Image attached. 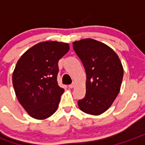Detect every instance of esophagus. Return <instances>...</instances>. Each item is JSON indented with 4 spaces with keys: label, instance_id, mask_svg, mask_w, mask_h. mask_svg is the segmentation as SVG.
I'll return each instance as SVG.
<instances>
[{
    "label": "esophagus",
    "instance_id": "esophagus-1",
    "mask_svg": "<svg viewBox=\"0 0 145 145\" xmlns=\"http://www.w3.org/2000/svg\"><path fill=\"white\" fill-rule=\"evenodd\" d=\"M74 86H75V83H74V82H73L71 84H69V85H68L69 88H74Z\"/></svg>",
    "mask_w": 145,
    "mask_h": 145
}]
</instances>
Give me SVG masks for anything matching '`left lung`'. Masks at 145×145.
Segmentation results:
<instances>
[{
	"label": "left lung",
	"instance_id": "left-lung-1",
	"mask_svg": "<svg viewBox=\"0 0 145 145\" xmlns=\"http://www.w3.org/2000/svg\"><path fill=\"white\" fill-rule=\"evenodd\" d=\"M85 69L86 94L78 101L84 113L99 115L111 107L119 94L124 70L117 54L105 44L87 38L73 42Z\"/></svg>",
	"mask_w": 145,
	"mask_h": 145
}]
</instances>
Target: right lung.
Here are the masks:
<instances>
[{
    "instance_id": "obj_1",
    "label": "right lung",
    "mask_w": 145,
    "mask_h": 145,
    "mask_svg": "<svg viewBox=\"0 0 145 145\" xmlns=\"http://www.w3.org/2000/svg\"><path fill=\"white\" fill-rule=\"evenodd\" d=\"M69 44L57 41L38 43L17 62L12 81L16 96L25 111L35 119H46L58 108L64 90L57 81L58 61Z\"/></svg>"
}]
</instances>
